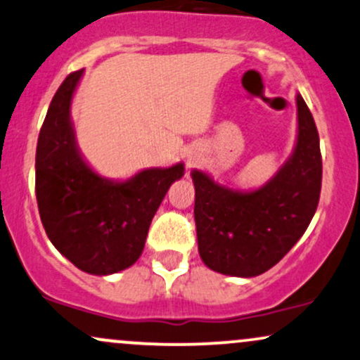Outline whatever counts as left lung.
Masks as SVG:
<instances>
[{"label": "left lung", "mask_w": 360, "mask_h": 360, "mask_svg": "<svg viewBox=\"0 0 360 360\" xmlns=\"http://www.w3.org/2000/svg\"><path fill=\"white\" fill-rule=\"evenodd\" d=\"M291 155L266 184L233 189L193 169L194 221L201 260L214 272L254 278L269 271L307 232L321 189L318 130L301 94Z\"/></svg>", "instance_id": "1"}]
</instances>
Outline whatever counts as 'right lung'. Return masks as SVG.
Returning a JSON list of instances; mask_svg holds the SVG:
<instances>
[{
    "label": "right lung",
    "instance_id": "add662e5",
    "mask_svg": "<svg viewBox=\"0 0 360 360\" xmlns=\"http://www.w3.org/2000/svg\"><path fill=\"white\" fill-rule=\"evenodd\" d=\"M82 74H69L49 106L37 143L35 194L53 247L77 269L110 276L142 255L152 218L184 164L148 167L125 181L98 174L77 147L71 120Z\"/></svg>",
    "mask_w": 360,
    "mask_h": 360
}]
</instances>
